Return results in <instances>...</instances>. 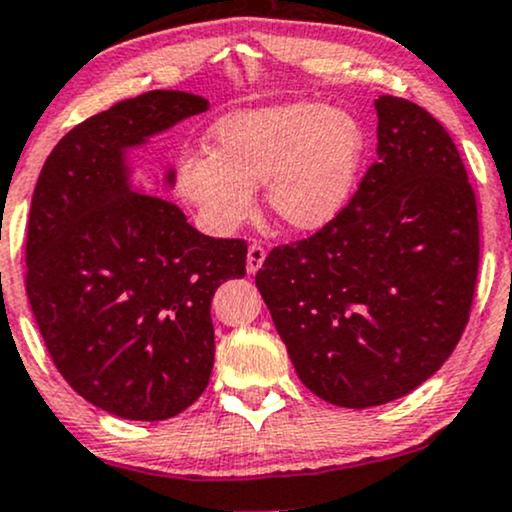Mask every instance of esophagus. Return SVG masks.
<instances>
[{
  "label": "esophagus",
  "instance_id": "34e87169",
  "mask_svg": "<svg viewBox=\"0 0 512 512\" xmlns=\"http://www.w3.org/2000/svg\"><path fill=\"white\" fill-rule=\"evenodd\" d=\"M264 257H267V248H264L262 243H252L248 248V271L250 274H255V271L262 267Z\"/></svg>",
  "mask_w": 512,
  "mask_h": 512
}]
</instances>
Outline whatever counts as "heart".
I'll list each match as a JSON object with an SVG mask.
<instances>
[{"label": "heart", "instance_id": "b5f03b06", "mask_svg": "<svg viewBox=\"0 0 512 512\" xmlns=\"http://www.w3.org/2000/svg\"><path fill=\"white\" fill-rule=\"evenodd\" d=\"M366 134L340 108L297 101L226 115L210 155H184L179 189L212 234H229L255 210L252 189L278 222L319 231L345 210L364 163Z\"/></svg>", "mask_w": 512, "mask_h": 512}]
</instances>
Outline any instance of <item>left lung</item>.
Returning a JSON list of instances; mask_svg holds the SVG:
<instances>
[{"instance_id": "obj_1", "label": "left lung", "mask_w": 512, "mask_h": 512, "mask_svg": "<svg viewBox=\"0 0 512 512\" xmlns=\"http://www.w3.org/2000/svg\"><path fill=\"white\" fill-rule=\"evenodd\" d=\"M378 158L345 210L276 245L255 283L316 397L345 409L394 401L439 371L468 326L480 222L449 132L380 96Z\"/></svg>"}]
</instances>
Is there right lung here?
<instances>
[{
    "label": "right lung",
    "mask_w": 512,
    "mask_h": 512,
    "mask_svg": "<svg viewBox=\"0 0 512 512\" xmlns=\"http://www.w3.org/2000/svg\"><path fill=\"white\" fill-rule=\"evenodd\" d=\"M208 108L172 89L115 103L58 141L32 193L25 290L44 345L80 397L127 420L172 418L203 394L212 295L245 276L243 238L200 234L127 186V146Z\"/></svg>",
    "instance_id": "obj_1"
}]
</instances>
